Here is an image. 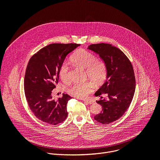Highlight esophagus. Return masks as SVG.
<instances>
[{"mask_svg": "<svg viewBox=\"0 0 160 160\" xmlns=\"http://www.w3.org/2000/svg\"><path fill=\"white\" fill-rule=\"evenodd\" d=\"M83 101L86 102V103H87V104H92L94 102L93 101L88 100V99H84V100H83Z\"/></svg>", "mask_w": 160, "mask_h": 160, "instance_id": "esophagus-1", "label": "esophagus"}]
</instances>
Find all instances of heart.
<instances>
[{"instance_id": "1", "label": "heart", "mask_w": 160, "mask_h": 160, "mask_svg": "<svg viewBox=\"0 0 160 160\" xmlns=\"http://www.w3.org/2000/svg\"><path fill=\"white\" fill-rule=\"evenodd\" d=\"M72 62L78 67L85 68V75L86 78L93 81L96 85H101L104 83L107 78V68L105 63L98 60L96 56L85 49H80L77 50L71 57ZM58 75L65 83L70 81L69 68L65 63L62 64L58 70ZM94 87V83L91 81H87L83 83H75L72 85L68 91L71 95L84 98L87 96Z\"/></svg>"}]
</instances>
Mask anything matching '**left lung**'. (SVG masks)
<instances>
[{"mask_svg": "<svg viewBox=\"0 0 160 160\" xmlns=\"http://www.w3.org/2000/svg\"><path fill=\"white\" fill-rule=\"evenodd\" d=\"M88 49L98 54L107 68V80L95 93L96 96H101L96 102L102 109L94 119L102 124H109L122 117L132 101L135 89L133 66L127 56L111 44L95 43ZM103 93L108 95V100L102 99Z\"/></svg>", "mask_w": 160, "mask_h": 160, "instance_id": "8db88e82", "label": "left lung"}]
</instances>
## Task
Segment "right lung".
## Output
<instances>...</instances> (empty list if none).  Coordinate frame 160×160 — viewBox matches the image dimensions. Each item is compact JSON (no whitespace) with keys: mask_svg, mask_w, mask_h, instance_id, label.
Listing matches in <instances>:
<instances>
[{"mask_svg":"<svg viewBox=\"0 0 160 160\" xmlns=\"http://www.w3.org/2000/svg\"><path fill=\"white\" fill-rule=\"evenodd\" d=\"M80 45L51 43L30 59L24 79L25 94L30 110L45 123L56 125L67 118V103L72 98L63 94L56 101L52 91L58 83V70L66 56Z\"/></svg>","mask_w":160,"mask_h":160,"instance_id":"1","label":"right lung"}]
</instances>
